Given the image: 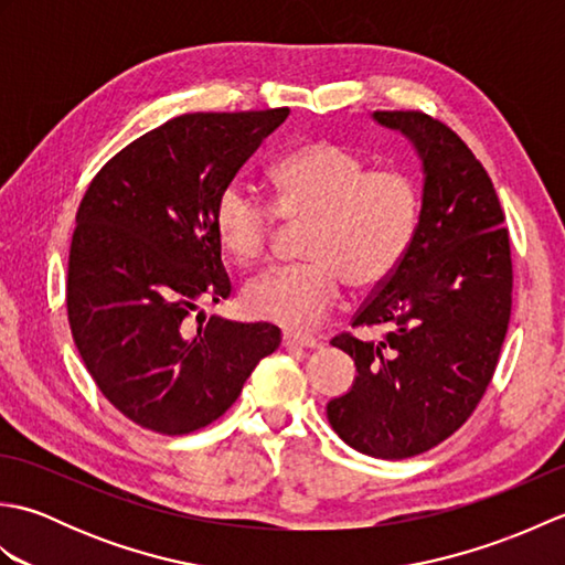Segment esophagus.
<instances>
[{
  "mask_svg": "<svg viewBox=\"0 0 565 565\" xmlns=\"http://www.w3.org/2000/svg\"><path fill=\"white\" fill-rule=\"evenodd\" d=\"M284 344L286 347H320V340L313 338V334H306V332H296V330H284Z\"/></svg>",
  "mask_w": 565,
  "mask_h": 565,
  "instance_id": "1",
  "label": "esophagus"
}]
</instances>
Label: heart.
I'll return each mask as SVG.
<instances>
[{
    "instance_id": "1",
    "label": "heart",
    "mask_w": 565,
    "mask_h": 565,
    "mask_svg": "<svg viewBox=\"0 0 565 565\" xmlns=\"http://www.w3.org/2000/svg\"><path fill=\"white\" fill-rule=\"evenodd\" d=\"M271 206L233 182L213 209L215 233L239 267L267 255L276 215L303 223L294 267L264 271L245 289L255 318L310 328L328 316L342 281L354 291L376 289L398 269L419 223V191L411 177L369 170L366 160L334 140H310L269 167Z\"/></svg>"
}]
</instances>
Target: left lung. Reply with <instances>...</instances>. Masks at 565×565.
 Wrapping results in <instances>:
<instances>
[{
  "instance_id": "8db88e82",
  "label": "left lung",
  "mask_w": 565,
  "mask_h": 565,
  "mask_svg": "<svg viewBox=\"0 0 565 565\" xmlns=\"http://www.w3.org/2000/svg\"><path fill=\"white\" fill-rule=\"evenodd\" d=\"M423 162L417 233L386 281L332 347L354 359V386L328 403L352 449L376 459L417 456L459 429L498 366L512 310L510 235L483 164L423 111H374Z\"/></svg>"
}]
</instances>
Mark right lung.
<instances>
[{"mask_svg":"<svg viewBox=\"0 0 565 565\" xmlns=\"http://www.w3.org/2000/svg\"><path fill=\"white\" fill-rule=\"evenodd\" d=\"M289 109L184 114L106 162L77 209L67 320L94 383L116 411L160 435H189L231 407L271 322L191 310L231 296L213 209Z\"/></svg>","mask_w":565,"mask_h":565,"instance_id":"obj_1","label":"right lung"}]
</instances>
